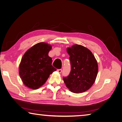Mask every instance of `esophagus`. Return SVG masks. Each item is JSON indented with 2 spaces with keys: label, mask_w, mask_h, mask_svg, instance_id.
I'll return each instance as SVG.
<instances>
[{
  "label": "esophagus",
  "mask_w": 122,
  "mask_h": 122,
  "mask_svg": "<svg viewBox=\"0 0 122 122\" xmlns=\"http://www.w3.org/2000/svg\"><path fill=\"white\" fill-rule=\"evenodd\" d=\"M57 71H58L59 73H61L62 72V69H58V70H57Z\"/></svg>",
  "instance_id": "1"
}]
</instances>
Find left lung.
<instances>
[{
    "label": "left lung",
    "instance_id": "8db88e82",
    "mask_svg": "<svg viewBox=\"0 0 122 122\" xmlns=\"http://www.w3.org/2000/svg\"><path fill=\"white\" fill-rule=\"evenodd\" d=\"M70 56L71 72L63 80L66 87L74 93L87 91L94 84L97 76L98 66L92 52L87 47L75 44L66 49Z\"/></svg>",
    "mask_w": 122,
    "mask_h": 122
}]
</instances>
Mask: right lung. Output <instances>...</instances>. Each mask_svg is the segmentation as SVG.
<instances>
[{
	"label": "right lung",
	"instance_id": "1",
	"mask_svg": "<svg viewBox=\"0 0 122 122\" xmlns=\"http://www.w3.org/2000/svg\"><path fill=\"white\" fill-rule=\"evenodd\" d=\"M52 45L40 42L33 45L24 54L19 66V74L25 86L37 89L43 85L56 69L52 66L49 56Z\"/></svg>",
	"mask_w": 122,
	"mask_h": 122
}]
</instances>
